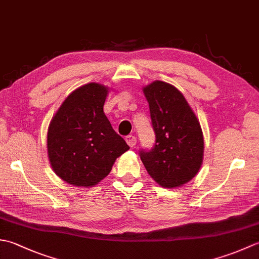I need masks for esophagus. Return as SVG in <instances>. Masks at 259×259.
Wrapping results in <instances>:
<instances>
[{
  "label": "esophagus",
  "instance_id": "obj_1",
  "mask_svg": "<svg viewBox=\"0 0 259 259\" xmlns=\"http://www.w3.org/2000/svg\"><path fill=\"white\" fill-rule=\"evenodd\" d=\"M125 141H126V144H128V146H130V147H135V146H136V144H137V138H136L135 136L130 135V136H126Z\"/></svg>",
  "mask_w": 259,
  "mask_h": 259
}]
</instances>
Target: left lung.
<instances>
[{
    "label": "left lung",
    "instance_id": "8db88e82",
    "mask_svg": "<svg viewBox=\"0 0 259 259\" xmlns=\"http://www.w3.org/2000/svg\"><path fill=\"white\" fill-rule=\"evenodd\" d=\"M149 103L156 144L140 151L150 177L164 188L188 183L199 171L203 157V137L195 112L177 88L153 81L144 88Z\"/></svg>",
    "mask_w": 259,
    "mask_h": 259
}]
</instances>
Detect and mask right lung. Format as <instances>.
<instances>
[{
  "mask_svg": "<svg viewBox=\"0 0 259 259\" xmlns=\"http://www.w3.org/2000/svg\"><path fill=\"white\" fill-rule=\"evenodd\" d=\"M109 89L88 83L71 92L49 125L48 156L53 171L65 183L92 187L111 171L129 146L103 112Z\"/></svg>",
  "mask_w": 259,
  "mask_h": 259,
  "instance_id": "add662e5",
  "label": "right lung"
}]
</instances>
